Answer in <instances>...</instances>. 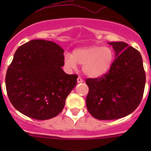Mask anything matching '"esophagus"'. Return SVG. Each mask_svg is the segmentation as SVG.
<instances>
[{
  "label": "esophagus",
  "instance_id": "esophagus-1",
  "mask_svg": "<svg viewBox=\"0 0 151 151\" xmlns=\"http://www.w3.org/2000/svg\"><path fill=\"white\" fill-rule=\"evenodd\" d=\"M77 82H78V83H82V82H83V79L81 77L78 76V78H77Z\"/></svg>",
  "mask_w": 151,
  "mask_h": 151
}]
</instances>
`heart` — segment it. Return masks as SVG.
Instances as JSON below:
<instances>
[{
  "instance_id": "b5f03b06",
  "label": "heart",
  "mask_w": 151,
  "mask_h": 151,
  "mask_svg": "<svg viewBox=\"0 0 151 151\" xmlns=\"http://www.w3.org/2000/svg\"><path fill=\"white\" fill-rule=\"evenodd\" d=\"M114 60V52L109 47L91 45L75 49L73 54L64 55V63L69 69H76L82 65V71L86 76L97 78L106 74Z\"/></svg>"
}]
</instances>
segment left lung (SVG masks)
<instances>
[{
  "label": "left lung",
  "mask_w": 151,
  "mask_h": 151,
  "mask_svg": "<svg viewBox=\"0 0 151 151\" xmlns=\"http://www.w3.org/2000/svg\"><path fill=\"white\" fill-rule=\"evenodd\" d=\"M116 59L105 75L87 78L86 106L97 119H116L129 115L140 104L146 76L142 57L138 50L125 42H109Z\"/></svg>",
  "instance_id": "1"
}]
</instances>
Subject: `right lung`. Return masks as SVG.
I'll use <instances>...</instances> for the list:
<instances>
[{"mask_svg": "<svg viewBox=\"0 0 151 151\" xmlns=\"http://www.w3.org/2000/svg\"><path fill=\"white\" fill-rule=\"evenodd\" d=\"M64 50L53 41L32 40L17 50L6 71L8 97L30 118L46 120L63 109L78 76L63 72Z\"/></svg>", "mask_w": 151, "mask_h": 151, "instance_id": "obj_1", "label": "right lung"}]
</instances>
